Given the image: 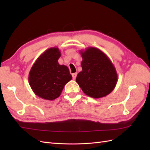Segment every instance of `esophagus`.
<instances>
[{
  "label": "esophagus",
  "instance_id": "obj_1",
  "mask_svg": "<svg viewBox=\"0 0 150 150\" xmlns=\"http://www.w3.org/2000/svg\"><path fill=\"white\" fill-rule=\"evenodd\" d=\"M77 73H72V77H73V80H75V79H76V77H77Z\"/></svg>",
  "mask_w": 150,
  "mask_h": 150
}]
</instances>
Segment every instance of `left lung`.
I'll list each match as a JSON object with an SVG mask.
<instances>
[{"instance_id": "left-lung-1", "label": "left lung", "mask_w": 150, "mask_h": 150, "mask_svg": "<svg viewBox=\"0 0 150 150\" xmlns=\"http://www.w3.org/2000/svg\"><path fill=\"white\" fill-rule=\"evenodd\" d=\"M82 70L76 82L89 97L99 98L110 94L115 88L118 76L113 63L104 52L94 47L80 51Z\"/></svg>"}]
</instances>
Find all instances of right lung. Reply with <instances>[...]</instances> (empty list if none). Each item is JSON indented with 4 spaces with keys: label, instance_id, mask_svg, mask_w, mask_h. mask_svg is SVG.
I'll return each mask as SVG.
<instances>
[{
    "label": "right lung",
    "instance_id": "right-lung-1",
    "mask_svg": "<svg viewBox=\"0 0 150 150\" xmlns=\"http://www.w3.org/2000/svg\"><path fill=\"white\" fill-rule=\"evenodd\" d=\"M61 53L58 47H50L38 57L29 73V84L38 97L53 100L72 79L68 67L60 65Z\"/></svg>",
    "mask_w": 150,
    "mask_h": 150
}]
</instances>
